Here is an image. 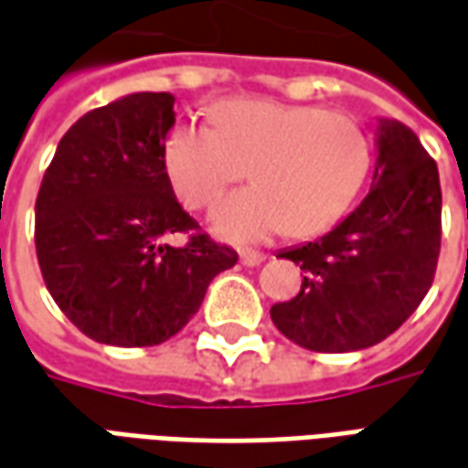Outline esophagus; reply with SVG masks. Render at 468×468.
<instances>
[{"instance_id": "34e87169", "label": "esophagus", "mask_w": 468, "mask_h": 468, "mask_svg": "<svg viewBox=\"0 0 468 468\" xmlns=\"http://www.w3.org/2000/svg\"><path fill=\"white\" fill-rule=\"evenodd\" d=\"M239 260L244 267H260L261 261L267 260V254L264 251H254V250H244L239 254Z\"/></svg>"}]
</instances>
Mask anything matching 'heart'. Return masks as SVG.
<instances>
[{"label":"heart","instance_id":"1","mask_svg":"<svg viewBox=\"0 0 468 468\" xmlns=\"http://www.w3.org/2000/svg\"><path fill=\"white\" fill-rule=\"evenodd\" d=\"M211 118L214 125L171 128L164 165L178 198L194 208L214 204L244 174L254 178L214 208L211 227L221 239L254 244L284 229L320 234L346 217L366 184L370 138L350 112L231 98Z\"/></svg>","mask_w":468,"mask_h":468}]
</instances>
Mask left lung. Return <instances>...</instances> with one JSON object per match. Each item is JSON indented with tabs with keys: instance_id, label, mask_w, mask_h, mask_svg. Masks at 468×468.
<instances>
[{
	"instance_id": "8db88e82",
	"label": "left lung",
	"mask_w": 468,
	"mask_h": 468,
	"mask_svg": "<svg viewBox=\"0 0 468 468\" xmlns=\"http://www.w3.org/2000/svg\"><path fill=\"white\" fill-rule=\"evenodd\" d=\"M367 197L324 237L280 254L304 271L290 303L271 304L284 337L314 353L386 340L429 292L441 251V184L419 135L380 118Z\"/></svg>"
}]
</instances>
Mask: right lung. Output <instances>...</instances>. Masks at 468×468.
Returning a JSON list of instances; mask_svg holds the SVG:
<instances>
[{"label":"right lung","instance_id":"1","mask_svg":"<svg viewBox=\"0 0 468 468\" xmlns=\"http://www.w3.org/2000/svg\"><path fill=\"white\" fill-rule=\"evenodd\" d=\"M174 102L171 92H131L85 112L39 186V270L59 310L95 343H165L239 260L176 201L164 165ZM178 230L192 231L186 248L165 241Z\"/></svg>","mask_w":468,"mask_h":468}]
</instances>
